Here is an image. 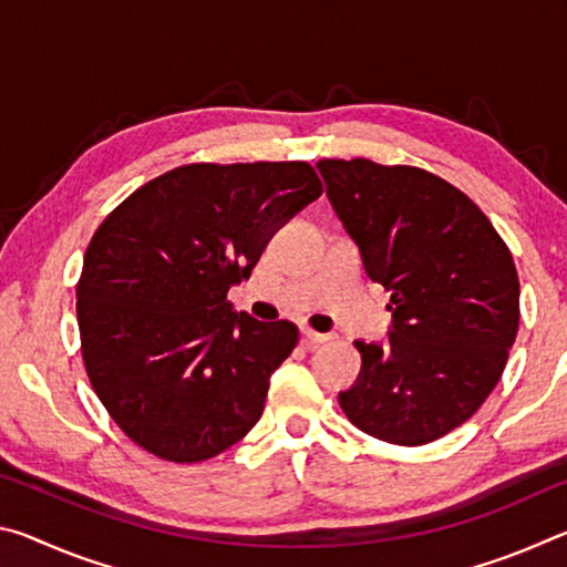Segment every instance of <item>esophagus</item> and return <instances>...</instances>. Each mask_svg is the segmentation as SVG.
I'll use <instances>...</instances> for the list:
<instances>
[{
    "label": "esophagus",
    "mask_w": 567,
    "mask_h": 567,
    "mask_svg": "<svg viewBox=\"0 0 567 567\" xmlns=\"http://www.w3.org/2000/svg\"><path fill=\"white\" fill-rule=\"evenodd\" d=\"M302 340L310 344V348H315V344H324V342H330L332 338L330 334H324V332H315V330H302Z\"/></svg>",
    "instance_id": "esophagus-1"
}]
</instances>
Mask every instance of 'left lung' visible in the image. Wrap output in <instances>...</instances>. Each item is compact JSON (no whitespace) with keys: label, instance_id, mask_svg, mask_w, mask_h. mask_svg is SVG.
<instances>
[{"label":"left lung","instance_id":"1","mask_svg":"<svg viewBox=\"0 0 567 567\" xmlns=\"http://www.w3.org/2000/svg\"><path fill=\"white\" fill-rule=\"evenodd\" d=\"M318 169L392 312L388 342L354 340L362 368L340 408L385 443H433L503 375L520 322L511 249L473 199L425 169L370 159H320Z\"/></svg>","mask_w":567,"mask_h":567}]
</instances>
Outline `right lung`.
Instances as JSON below:
<instances>
[{"instance_id": "1", "label": "right lung", "mask_w": 567, "mask_h": 567, "mask_svg": "<svg viewBox=\"0 0 567 567\" xmlns=\"http://www.w3.org/2000/svg\"><path fill=\"white\" fill-rule=\"evenodd\" d=\"M322 195L307 162L185 165L142 185L94 233L76 285L82 358L132 443L209 460L265 410L297 328L235 312L227 292Z\"/></svg>"}]
</instances>
